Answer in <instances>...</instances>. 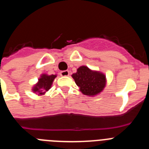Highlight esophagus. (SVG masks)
<instances>
[{
	"label": "esophagus",
	"instance_id": "34e87169",
	"mask_svg": "<svg viewBox=\"0 0 149 149\" xmlns=\"http://www.w3.org/2000/svg\"><path fill=\"white\" fill-rule=\"evenodd\" d=\"M60 75L63 76V77H65V76H68L69 75V72H68V70L62 71V72H60Z\"/></svg>",
	"mask_w": 149,
	"mask_h": 149
}]
</instances>
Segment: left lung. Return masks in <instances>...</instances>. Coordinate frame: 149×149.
I'll list each match as a JSON object with an SVG mask.
<instances>
[{"label": "left lung", "mask_w": 149, "mask_h": 149, "mask_svg": "<svg viewBox=\"0 0 149 149\" xmlns=\"http://www.w3.org/2000/svg\"><path fill=\"white\" fill-rule=\"evenodd\" d=\"M77 86L86 95H95L101 93L105 86V76L98 72H93L88 67L81 66L72 74Z\"/></svg>", "instance_id": "left-lung-1"}]
</instances>
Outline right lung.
Wrapping results in <instances>:
<instances>
[{"mask_svg": "<svg viewBox=\"0 0 149 149\" xmlns=\"http://www.w3.org/2000/svg\"><path fill=\"white\" fill-rule=\"evenodd\" d=\"M56 77V75L51 74V75H46L42 74V76L39 78V83H38L33 88V92H38L39 95L44 94L46 91L51 88V84L53 83V81Z\"/></svg>", "mask_w": 149, "mask_h": 149, "instance_id": "obj_1", "label": "right lung"}]
</instances>
